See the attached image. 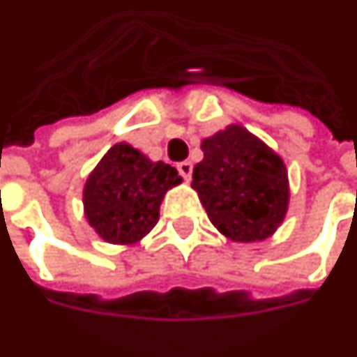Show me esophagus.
Listing matches in <instances>:
<instances>
[{"label": "esophagus", "instance_id": "esophagus-1", "mask_svg": "<svg viewBox=\"0 0 357 357\" xmlns=\"http://www.w3.org/2000/svg\"><path fill=\"white\" fill-rule=\"evenodd\" d=\"M178 172H179V176H181V178L185 179V181H189V179H191V174H193V164H191V162H187V160L179 162Z\"/></svg>", "mask_w": 357, "mask_h": 357}]
</instances>
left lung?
I'll list each match as a JSON object with an SVG mask.
<instances>
[{
  "instance_id": "1",
  "label": "left lung",
  "mask_w": 357,
  "mask_h": 357,
  "mask_svg": "<svg viewBox=\"0 0 357 357\" xmlns=\"http://www.w3.org/2000/svg\"><path fill=\"white\" fill-rule=\"evenodd\" d=\"M201 149L191 187L214 228L241 243L271 238L290 201L282 158L236 123L204 139Z\"/></svg>"
}]
</instances>
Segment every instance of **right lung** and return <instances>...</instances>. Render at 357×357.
I'll return each mask as SVG.
<instances>
[{
    "instance_id": "right-lung-1",
    "label": "right lung",
    "mask_w": 357,
    "mask_h": 357,
    "mask_svg": "<svg viewBox=\"0 0 357 357\" xmlns=\"http://www.w3.org/2000/svg\"><path fill=\"white\" fill-rule=\"evenodd\" d=\"M179 183L170 164L153 162L131 144H114L86 178L84 216L104 241L131 245L156 226L162 199Z\"/></svg>"
}]
</instances>
